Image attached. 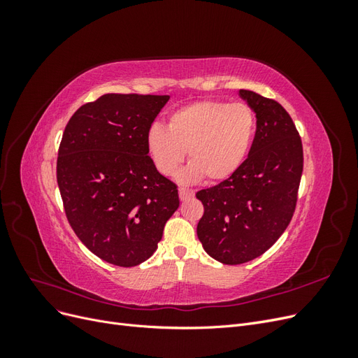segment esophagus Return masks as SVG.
Instances as JSON below:
<instances>
[{
    "label": "esophagus",
    "mask_w": 358,
    "mask_h": 358,
    "mask_svg": "<svg viewBox=\"0 0 358 358\" xmlns=\"http://www.w3.org/2000/svg\"><path fill=\"white\" fill-rule=\"evenodd\" d=\"M194 197V191L192 189H187V188H179V199L182 201L189 200Z\"/></svg>",
    "instance_id": "1"
}]
</instances>
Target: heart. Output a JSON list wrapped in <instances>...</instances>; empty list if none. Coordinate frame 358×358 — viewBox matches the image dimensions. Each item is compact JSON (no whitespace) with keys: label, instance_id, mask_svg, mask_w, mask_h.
<instances>
[{"label":"heart","instance_id":"b5f03b06","mask_svg":"<svg viewBox=\"0 0 358 358\" xmlns=\"http://www.w3.org/2000/svg\"><path fill=\"white\" fill-rule=\"evenodd\" d=\"M255 129V113L246 103L201 100L173 112L167 129L158 124L150 127L146 149L164 176L175 175L188 150L189 167L182 179L204 178L215 183L231 178L243 166Z\"/></svg>","mask_w":358,"mask_h":358}]
</instances>
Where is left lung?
<instances>
[{
	"label": "left lung",
	"instance_id": "left-lung-1",
	"mask_svg": "<svg viewBox=\"0 0 358 358\" xmlns=\"http://www.w3.org/2000/svg\"><path fill=\"white\" fill-rule=\"evenodd\" d=\"M241 96L257 115L249 155L231 178L196 194L204 208L197 225L204 251L230 266L263 255L285 231L303 171L301 138L288 112L254 91L241 90Z\"/></svg>",
	"mask_w": 358,
	"mask_h": 358
}]
</instances>
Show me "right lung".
Wrapping results in <instances>:
<instances>
[{
	"label": "right lung",
	"instance_id": "obj_1",
	"mask_svg": "<svg viewBox=\"0 0 358 358\" xmlns=\"http://www.w3.org/2000/svg\"><path fill=\"white\" fill-rule=\"evenodd\" d=\"M169 95L104 94L70 117L58 149L57 180L67 220L104 262L133 267L152 255L178 187L148 155L146 134Z\"/></svg>",
	"mask_w": 358,
	"mask_h": 358
}]
</instances>
